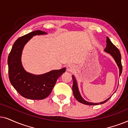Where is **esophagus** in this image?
<instances>
[{
	"mask_svg": "<svg viewBox=\"0 0 128 128\" xmlns=\"http://www.w3.org/2000/svg\"><path fill=\"white\" fill-rule=\"evenodd\" d=\"M66 70H67V71H68V72H72L74 70V66L68 65L66 68Z\"/></svg>",
	"mask_w": 128,
	"mask_h": 128,
	"instance_id": "esophagus-1",
	"label": "esophagus"
}]
</instances>
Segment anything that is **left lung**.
<instances>
[{
  "label": "left lung",
  "instance_id": "8db88e82",
  "mask_svg": "<svg viewBox=\"0 0 128 128\" xmlns=\"http://www.w3.org/2000/svg\"><path fill=\"white\" fill-rule=\"evenodd\" d=\"M104 52L110 54V56L114 58V59L115 60L116 63L119 69H120V76L122 74V63H121V55H120V50L118 49V48L115 46H114L113 43L111 42V41L110 40V39L108 38V37H106V48L104 49ZM72 81H73V86H72V91H73V94L76 99L78 102H80V103L83 104L85 105H96L99 104H102L106 102L108 100L110 99V97L108 98L107 100H105L104 101L101 102L100 103H93L91 102H88L86 101L84 98L82 97V96L80 94V92L78 90V84L77 82H76V78L75 77L74 75H72Z\"/></svg>",
  "mask_w": 128,
  "mask_h": 128
}]
</instances>
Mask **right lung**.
Segmentation results:
<instances>
[{"mask_svg": "<svg viewBox=\"0 0 128 128\" xmlns=\"http://www.w3.org/2000/svg\"><path fill=\"white\" fill-rule=\"evenodd\" d=\"M41 30L30 32L20 37L13 44L8 60V77L14 89L22 96L30 100H39L47 98L52 92L58 78L66 68L52 70L41 75L27 72L22 63V51L26 44L34 36L47 34Z\"/></svg>", "mask_w": 128, "mask_h": 128, "instance_id": "1", "label": "right lung"}]
</instances>
